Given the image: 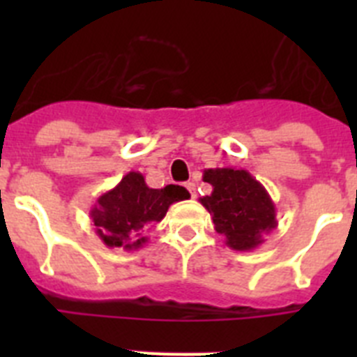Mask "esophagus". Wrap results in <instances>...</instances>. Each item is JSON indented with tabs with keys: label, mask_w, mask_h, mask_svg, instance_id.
Listing matches in <instances>:
<instances>
[{
	"label": "esophagus",
	"mask_w": 357,
	"mask_h": 357,
	"mask_svg": "<svg viewBox=\"0 0 357 357\" xmlns=\"http://www.w3.org/2000/svg\"><path fill=\"white\" fill-rule=\"evenodd\" d=\"M185 188H188V191L191 193V198H197V191H195L193 182H185Z\"/></svg>",
	"instance_id": "esophagus-1"
}]
</instances>
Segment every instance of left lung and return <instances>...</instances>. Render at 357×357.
Returning a JSON list of instances; mask_svg holds the SVG:
<instances>
[{
	"instance_id": "obj_1",
	"label": "left lung",
	"mask_w": 357,
	"mask_h": 357,
	"mask_svg": "<svg viewBox=\"0 0 357 357\" xmlns=\"http://www.w3.org/2000/svg\"><path fill=\"white\" fill-rule=\"evenodd\" d=\"M204 182L213 185V193L200 198V204L209 211L214 230L225 236V245L232 250H254L277 227L275 204L247 169H204Z\"/></svg>"
}]
</instances>
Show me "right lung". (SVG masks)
Here are the masks:
<instances>
[{
  "mask_svg": "<svg viewBox=\"0 0 357 357\" xmlns=\"http://www.w3.org/2000/svg\"><path fill=\"white\" fill-rule=\"evenodd\" d=\"M189 197L182 185L148 188L139 172H128L116 188L98 197L91 209L96 236L109 248L128 252L143 248L150 227L166 216L172 204Z\"/></svg>",
  "mask_w": 357,
  "mask_h": 357,
  "instance_id": "obj_1",
  "label": "right lung"
}]
</instances>
